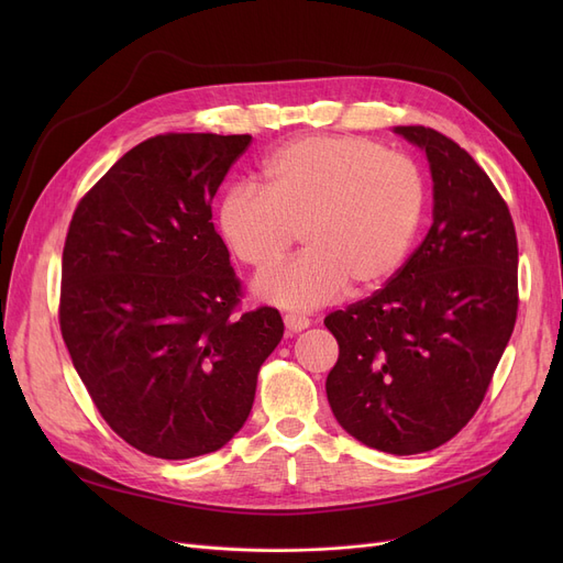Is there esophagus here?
Here are the masks:
<instances>
[{"label": "esophagus", "instance_id": "34e87169", "mask_svg": "<svg viewBox=\"0 0 563 563\" xmlns=\"http://www.w3.org/2000/svg\"><path fill=\"white\" fill-rule=\"evenodd\" d=\"M283 321H285V329H287L289 335L301 333V331H306L310 327V319L306 314H299V312H287L283 317Z\"/></svg>", "mask_w": 563, "mask_h": 563}]
</instances>
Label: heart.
Instances as JSON below:
<instances>
[{
  "label": "heart",
  "mask_w": 563,
  "mask_h": 563,
  "mask_svg": "<svg viewBox=\"0 0 563 563\" xmlns=\"http://www.w3.org/2000/svg\"><path fill=\"white\" fill-rule=\"evenodd\" d=\"M429 202L420 164L351 134L303 136L264 159L260 191L232 187L219 205L228 251L253 272L277 263L302 232L307 251L255 280L278 308L312 310L353 287L386 283L418 240Z\"/></svg>",
  "instance_id": "b5f03b06"
}]
</instances>
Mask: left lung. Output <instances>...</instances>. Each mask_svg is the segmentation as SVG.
Returning a JSON list of instances; mask_svg holds the SVG:
<instances>
[{"label":"left lung","instance_id":"obj_1","mask_svg":"<svg viewBox=\"0 0 563 563\" xmlns=\"http://www.w3.org/2000/svg\"><path fill=\"white\" fill-rule=\"evenodd\" d=\"M427 153L433 223L388 285L331 312L340 344L327 378L335 420L363 445L420 454L482 406L518 314V240L484 168L450 136L406 125Z\"/></svg>","mask_w":563,"mask_h":563}]
</instances>
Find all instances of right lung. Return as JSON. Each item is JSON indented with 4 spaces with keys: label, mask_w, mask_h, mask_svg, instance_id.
<instances>
[{
    "label": "right lung",
    "mask_w": 563,
    "mask_h": 563,
    "mask_svg": "<svg viewBox=\"0 0 563 563\" xmlns=\"http://www.w3.org/2000/svg\"><path fill=\"white\" fill-rule=\"evenodd\" d=\"M251 134H159L88 189L73 214L58 323L104 422L139 452L221 450L283 338L276 308L236 314L242 283L212 198Z\"/></svg>",
    "instance_id": "obj_1"
}]
</instances>
